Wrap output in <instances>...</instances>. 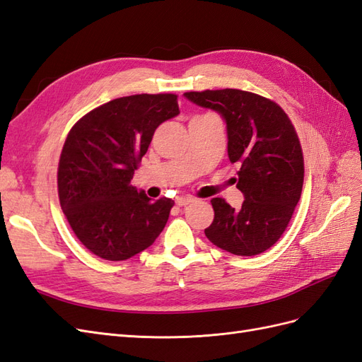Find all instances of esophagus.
Masks as SVG:
<instances>
[{"label":"esophagus","mask_w":362,"mask_h":362,"mask_svg":"<svg viewBox=\"0 0 362 362\" xmlns=\"http://www.w3.org/2000/svg\"><path fill=\"white\" fill-rule=\"evenodd\" d=\"M190 202H193V198H190V196H177V198H175V204L178 206H185Z\"/></svg>","instance_id":"obj_1"}]
</instances>
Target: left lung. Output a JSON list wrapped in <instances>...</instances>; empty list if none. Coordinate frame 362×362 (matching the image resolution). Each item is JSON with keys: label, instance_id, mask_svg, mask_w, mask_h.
<instances>
[{"label": "left lung", "instance_id": "1", "mask_svg": "<svg viewBox=\"0 0 362 362\" xmlns=\"http://www.w3.org/2000/svg\"><path fill=\"white\" fill-rule=\"evenodd\" d=\"M184 98L225 120L228 156L240 166L235 181L245 196L240 210L211 199L214 221L205 235L234 255H258L278 242L300 199L303 157L291 120L276 103L245 90L187 92Z\"/></svg>", "mask_w": 362, "mask_h": 362}]
</instances>
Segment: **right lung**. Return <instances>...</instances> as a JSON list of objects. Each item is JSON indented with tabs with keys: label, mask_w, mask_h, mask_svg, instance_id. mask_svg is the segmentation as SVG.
Instances as JSON below:
<instances>
[{
	"label": "right lung",
	"mask_w": 362,
	"mask_h": 362,
	"mask_svg": "<svg viewBox=\"0 0 362 362\" xmlns=\"http://www.w3.org/2000/svg\"><path fill=\"white\" fill-rule=\"evenodd\" d=\"M178 115L177 95L141 93L98 107L72 127L59 163V198L92 254L124 261L163 231L175 202L152 201L129 182L156 129Z\"/></svg>",
	"instance_id": "right-lung-1"
}]
</instances>
